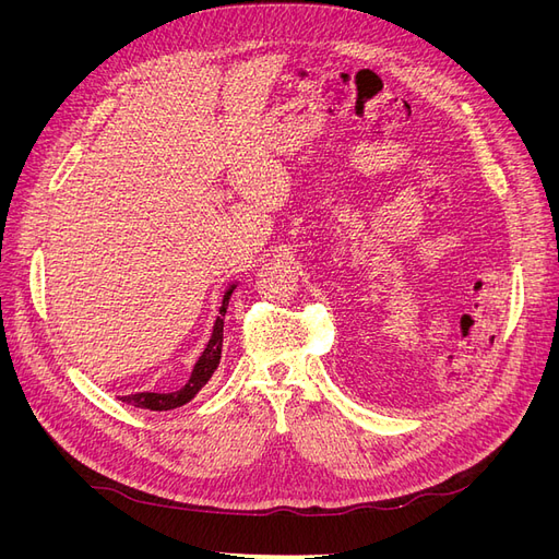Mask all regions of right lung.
Listing matches in <instances>:
<instances>
[{"instance_id":"right-lung-1","label":"right lung","mask_w":559,"mask_h":559,"mask_svg":"<svg viewBox=\"0 0 559 559\" xmlns=\"http://www.w3.org/2000/svg\"><path fill=\"white\" fill-rule=\"evenodd\" d=\"M233 289H235V284L228 286V292L224 294V302H222V308H218V317L214 321L212 337H210L205 352H202L200 359L195 361L189 382H186L181 389H177V392H170V394H154V392L128 394V396H121L123 403H130V405H134V408H146V411H173V408H179V405H183V403H189L200 392V389L207 384V380L214 376L218 361H222L224 317H226L228 298H230Z\"/></svg>"}]
</instances>
